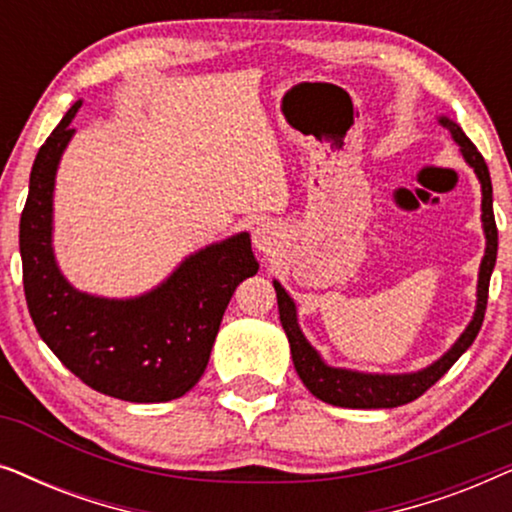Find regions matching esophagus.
<instances>
[{
    "label": "esophagus",
    "instance_id": "obj_1",
    "mask_svg": "<svg viewBox=\"0 0 512 512\" xmlns=\"http://www.w3.org/2000/svg\"><path fill=\"white\" fill-rule=\"evenodd\" d=\"M251 242H254V249L261 256H275L279 247H282V233H279L275 221H263L251 233Z\"/></svg>",
    "mask_w": 512,
    "mask_h": 512
}]
</instances>
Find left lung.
<instances>
[{"label":"left lung","mask_w":512,"mask_h":512,"mask_svg":"<svg viewBox=\"0 0 512 512\" xmlns=\"http://www.w3.org/2000/svg\"><path fill=\"white\" fill-rule=\"evenodd\" d=\"M438 123L450 132L454 144L459 146V153L464 156L466 165L475 172V177L480 181V221H482V233H485V256L480 261L478 270V286H475V310L473 317L468 321V326L461 331V335L454 340V345L447 349L443 356H438L436 361H431L429 366L410 370V373H368V370H354V368H342L331 366L317 347L305 338L303 328L298 324V307L296 300L289 296V291L279 284V279H272L277 293V305H279V321L289 338L291 347V359L293 368L312 396H317L319 401L338 405V408H398L415 401L424 394L426 389L433 387L447 370L454 366V361L473 345L475 335H478L482 319H485L487 310V291H489V277H492L494 265H496V249H499V233H496L494 223V209H492V179H489V170L485 158L480 156V151L475 149L471 139L464 135V130L459 128L457 121H452L450 116L440 114L436 116Z\"/></svg>","instance_id":"left-lung-1"}]
</instances>
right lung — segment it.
Returning a JSON list of instances; mask_svg holds the SVG:
<instances>
[{
  "mask_svg": "<svg viewBox=\"0 0 512 512\" xmlns=\"http://www.w3.org/2000/svg\"><path fill=\"white\" fill-rule=\"evenodd\" d=\"M76 100L34 158L20 216V258L32 321L48 349L90 389L130 403H165L205 373L223 312L258 261L249 233L205 244L163 282L130 298L76 289L53 247V195L62 153L76 135Z\"/></svg>",
  "mask_w": 512,
  "mask_h": 512,
  "instance_id": "obj_1",
  "label": "right lung"
}]
</instances>
